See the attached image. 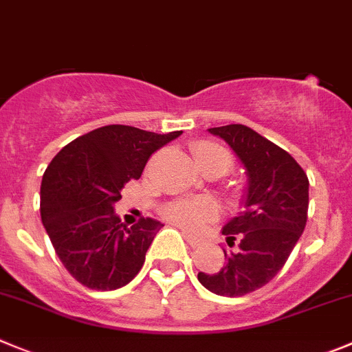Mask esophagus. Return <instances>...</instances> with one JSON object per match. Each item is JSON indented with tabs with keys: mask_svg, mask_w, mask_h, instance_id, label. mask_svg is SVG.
Instances as JSON below:
<instances>
[{
	"mask_svg": "<svg viewBox=\"0 0 352 352\" xmlns=\"http://www.w3.org/2000/svg\"><path fill=\"white\" fill-rule=\"evenodd\" d=\"M182 234H184V238H186V241L189 243V245H191L192 248H196V246H199V243H201V241H199L198 238H196V236L189 234V232H186V231H184Z\"/></svg>",
	"mask_w": 352,
	"mask_h": 352,
	"instance_id": "34e87169",
	"label": "esophagus"
}]
</instances>
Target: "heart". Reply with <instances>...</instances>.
<instances>
[{"label": "heart", "mask_w": 352, "mask_h": 352, "mask_svg": "<svg viewBox=\"0 0 352 352\" xmlns=\"http://www.w3.org/2000/svg\"><path fill=\"white\" fill-rule=\"evenodd\" d=\"M196 163L201 170L215 168L221 175L232 168V156L226 147L215 142H199L195 146ZM166 219L187 231H196L215 219V206L208 199H180L163 208Z\"/></svg>", "instance_id": "b5f03b06"}]
</instances>
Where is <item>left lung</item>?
Returning a JSON list of instances; mask_svg holds the SVG:
<instances>
[{"label":"left lung","instance_id":"obj_1","mask_svg":"<svg viewBox=\"0 0 352 352\" xmlns=\"http://www.w3.org/2000/svg\"><path fill=\"white\" fill-rule=\"evenodd\" d=\"M229 144L248 177L245 212L222 229L236 249L224 250L219 272H198L206 290L224 297L252 294L274 278L304 232L309 206V180L297 161L280 146L245 124L210 128Z\"/></svg>","mask_w":352,"mask_h":352}]
</instances>
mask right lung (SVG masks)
<instances>
[{"mask_svg": "<svg viewBox=\"0 0 352 352\" xmlns=\"http://www.w3.org/2000/svg\"><path fill=\"white\" fill-rule=\"evenodd\" d=\"M180 133L107 124L69 142L52 160L41 180V222L55 254L81 285L116 290L139 274L163 224L147 217L126 228L114 203L128 180L140 179L151 154Z\"/></svg>", "mask_w": 352, "mask_h": 352, "instance_id": "obj_1", "label": "right lung"}]
</instances>
